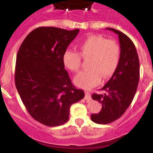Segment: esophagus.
I'll use <instances>...</instances> for the list:
<instances>
[{"mask_svg": "<svg viewBox=\"0 0 153 153\" xmlns=\"http://www.w3.org/2000/svg\"><path fill=\"white\" fill-rule=\"evenodd\" d=\"M85 99L86 101H90L92 98H91V95L89 92H86L85 93Z\"/></svg>", "mask_w": 153, "mask_h": 153, "instance_id": "34e87169", "label": "esophagus"}]
</instances>
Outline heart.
<instances>
[{
	"label": "heart",
	"instance_id": "b5f03b06",
	"mask_svg": "<svg viewBox=\"0 0 153 153\" xmlns=\"http://www.w3.org/2000/svg\"><path fill=\"white\" fill-rule=\"evenodd\" d=\"M79 53L67 49L63 55V62L72 72H77L81 66V57L90 58L89 70L78 74L74 79L75 84L82 89H89L104 80L110 78L118 67L121 49L114 40H106L101 35H89L79 44Z\"/></svg>",
	"mask_w": 153,
	"mask_h": 153
}]
</instances>
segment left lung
<instances>
[{
  "mask_svg": "<svg viewBox=\"0 0 153 153\" xmlns=\"http://www.w3.org/2000/svg\"><path fill=\"white\" fill-rule=\"evenodd\" d=\"M106 29L118 35L121 56L116 71L101 89L105 92L92 95V99L102 104V109L99 113L91 115V119L102 124L113 122L124 113L133 100L140 77L139 59L133 42L117 29Z\"/></svg>",
  "mask_w": 153,
  "mask_h": 153,
  "instance_id": "obj_1",
  "label": "left lung"
}]
</instances>
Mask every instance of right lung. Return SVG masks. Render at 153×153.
Segmentation results:
<instances>
[{
	"label": "right lung",
	"mask_w": 153,
	"mask_h": 153,
	"mask_svg": "<svg viewBox=\"0 0 153 153\" xmlns=\"http://www.w3.org/2000/svg\"><path fill=\"white\" fill-rule=\"evenodd\" d=\"M79 32L57 27H38L18 52L15 82L29 115L41 124L56 126L69 120V109L84 97L64 69L63 55Z\"/></svg>",
	"instance_id": "1"
}]
</instances>
